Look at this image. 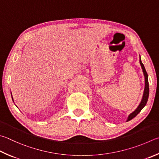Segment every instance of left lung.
<instances>
[{"label":"left lung","mask_w":159,"mask_h":159,"mask_svg":"<svg viewBox=\"0 0 159 159\" xmlns=\"http://www.w3.org/2000/svg\"><path fill=\"white\" fill-rule=\"evenodd\" d=\"M140 64L141 65V67H142L144 76H145V89H144L143 96L142 100H141V102L140 103L139 106H138L137 108L135 109L134 112H132L129 115V117L127 118V120H126V121H127V122H128V121H129V120H132L133 118H134L141 111V110H142L144 107H145L147 102H148V97H149V82H148V73H147V71L145 70V66H144L142 61H141L140 56Z\"/></svg>","instance_id":"1"}]
</instances>
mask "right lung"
<instances>
[{
	"label": "right lung",
	"instance_id": "add662e5",
	"mask_svg": "<svg viewBox=\"0 0 159 159\" xmlns=\"http://www.w3.org/2000/svg\"><path fill=\"white\" fill-rule=\"evenodd\" d=\"M11 98H12V96H11ZM12 100H13V98H12ZM13 102H14V100H13Z\"/></svg>",
	"mask_w": 159,
	"mask_h": 159
}]
</instances>
